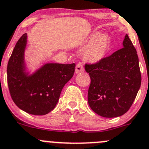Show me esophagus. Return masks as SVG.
<instances>
[{
  "mask_svg": "<svg viewBox=\"0 0 149 149\" xmlns=\"http://www.w3.org/2000/svg\"><path fill=\"white\" fill-rule=\"evenodd\" d=\"M76 73H83L84 71V65L81 63H78L76 66Z\"/></svg>",
  "mask_w": 149,
  "mask_h": 149,
  "instance_id": "obj_1",
  "label": "esophagus"
}]
</instances>
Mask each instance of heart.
Returning a JSON list of instances; mask_svg holds the SVG:
<instances>
[{
    "mask_svg": "<svg viewBox=\"0 0 149 149\" xmlns=\"http://www.w3.org/2000/svg\"><path fill=\"white\" fill-rule=\"evenodd\" d=\"M110 47V38L106 33H95L81 47L87 49L84 53V59L91 63H98L106 58Z\"/></svg>",
    "mask_w": 149,
    "mask_h": 149,
    "instance_id": "1",
    "label": "heart"
}]
</instances>
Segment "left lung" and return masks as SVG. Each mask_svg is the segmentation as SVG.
<instances>
[{"label": "left lung", "instance_id": "obj_1", "mask_svg": "<svg viewBox=\"0 0 149 149\" xmlns=\"http://www.w3.org/2000/svg\"><path fill=\"white\" fill-rule=\"evenodd\" d=\"M91 78L88 102L95 113L105 118L128 111L141 87V75L136 48L126 34L123 48L93 65H86Z\"/></svg>", "mask_w": 149, "mask_h": 149}]
</instances>
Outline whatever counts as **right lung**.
I'll list each match as a JSON object with an SVG mask.
<instances>
[{
  "label": "right lung",
  "mask_w": 149,
  "mask_h": 149,
  "mask_svg": "<svg viewBox=\"0 0 149 149\" xmlns=\"http://www.w3.org/2000/svg\"><path fill=\"white\" fill-rule=\"evenodd\" d=\"M27 42L25 33L13 51L7 67L8 86L20 109L32 115H46L56 107L63 88L74 74L76 64L46 63L34 71L28 70Z\"/></svg>",
  "instance_id": "right-lung-1"
}]
</instances>
